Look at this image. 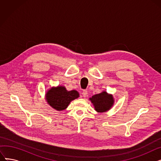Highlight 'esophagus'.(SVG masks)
Returning <instances> with one entry per match:
<instances>
[{
  "label": "esophagus",
  "instance_id": "34e87169",
  "mask_svg": "<svg viewBox=\"0 0 161 161\" xmlns=\"http://www.w3.org/2000/svg\"><path fill=\"white\" fill-rule=\"evenodd\" d=\"M82 95L83 97H86L87 96V90H83L82 92Z\"/></svg>",
  "mask_w": 161,
  "mask_h": 161
}]
</instances>
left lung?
I'll return each mask as SVG.
<instances>
[{"label":"left lung","mask_w":161,"mask_h":161,"mask_svg":"<svg viewBox=\"0 0 161 161\" xmlns=\"http://www.w3.org/2000/svg\"><path fill=\"white\" fill-rule=\"evenodd\" d=\"M89 100L98 113L108 112L113 107L115 102L113 95L108 93L106 91L92 96L89 98Z\"/></svg>","instance_id":"left-lung-1"}]
</instances>
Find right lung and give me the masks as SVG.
<instances>
[{"label": "right lung", "instance_id": "1", "mask_svg": "<svg viewBox=\"0 0 161 161\" xmlns=\"http://www.w3.org/2000/svg\"><path fill=\"white\" fill-rule=\"evenodd\" d=\"M80 97L79 92L75 91H67L64 86L52 87L46 93V100L47 104L57 111H63L67 108L71 101Z\"/></svg>", "mask_w": 161, "mask_h": 161}]
</instances>
